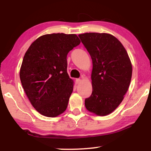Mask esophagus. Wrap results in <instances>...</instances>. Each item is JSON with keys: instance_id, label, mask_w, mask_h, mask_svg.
Segmentation results:
<instances>
[{"instance_id": "esophagus-1", "label": "esophagus", "mask_w": 151, "mask_h": 151, "mask_svg": "<svg viewBox=\"0 0 151 151\" xmlns=\"http://www.w3.org/2000/svg\"><path fill=\"white\" fill-rule=\"evenodd\" d=\"M76 84H80V82H81V80H80V78H77V79H76Z\"/></svg>"}]
</instances>
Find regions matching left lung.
I'll use <instances>...</instances> for the list:
<instances>
[{
	"label": "left lung",
	"mask_w": 151,
	"mask_h": 151,
	"mask_svg": "<svg viewBox=\"0 0 151 151\" xmlns=\"http://www.w3.org/2000/svg\"><path fill=\"white\" fill-rule=\"evenodd\" d=\"M93 63V91L84 101L88 111L104 116L112 113L124 99L132 77V65L122 44L109 34L78 35Z\"/></svg>",
	"instance_id": "1"
}]
</instances>
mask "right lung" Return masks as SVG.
I'll return each mask as SVG.
<instances>
[{"label":"right lung","instance_id":"right-lung-1","mask_svg":"<svg viewBox=\"0 0 151 151\" xmlns=\"http://www.w3.org/2000/svg\"><path fill=\"white\" fill-rule=\"evenodd\" d=\"M80 43L76 34H46L26 51L20 81L31 104L40 114L56 117L67 109L73 89V81L67 71V56Z\"/></svg>","mask_w":151,"mask_h":151}]
</instances>
